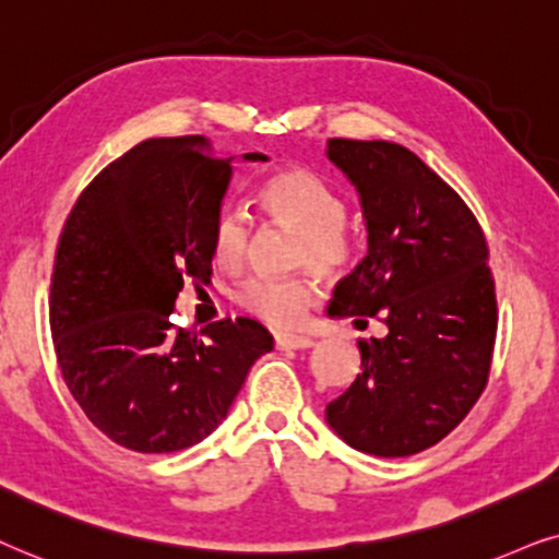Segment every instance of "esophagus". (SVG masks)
<instances>
[{
  "instance_id": "esophagus-1",
  "label": "esophagus",
  "mask_w": 559,
  "mask_h": 559,
  "mask_svg": "<svg viewBox=\"0 0 559 559\" xmlns=\"http://www.w3.org/2000/svg\"><path fill=\"white\" fill-rule=\"evenodd\" d=\"M314 345V340L304 334H275V347L278 349H307Z\"/></svg>"
}]
</instances>
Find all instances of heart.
Wrapping results in <instances>:
<instances>
[{
    "label": "heart",
    "mask_w": 559,
    "mask_h": 559,
    "mask_svg": "<svg viewBox=\"0 0 559 559\" xmlns=\"http://www.w3.org/2000/svg\"><path fill=\"white\" fill-rule=\"evenodd\" d=\"M260 204L271 217L299 233V263L322 273H337L353 255L345 233L347 206L340 191L307 168H284L260 189ZM250 225L242 212L227 210L214 222L212 252L227 271H237L248 258ZM319 299V284L309 275L267 278L255 275L245 281L237 301L252 317L273 326H296Z\"/></svg>",
    "instance_id": "obj_1"
}]
</instances>
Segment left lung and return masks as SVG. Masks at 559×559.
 Segmentation results:
<instances>
[{
    "label": "left lung",
    "instance_id": "obj_1",
    "mask_svg": "<svg viewBox=\"0 0 559 559\" xmlns=\"http://www.w3.org/2000/svg\"><path fill=\"white\" fill-rule=\"evenodd\" d=\"M326 158L355 186L368 233L366 258L334 288L326 317H381L389 334L360 340L362 370L324 419L357 452L416 455L486 389L498 324L486 237L404 145L334 138Z\"/></svg>",
    "mask_w": 559,
    "mask_h": 559
}]
</instances>
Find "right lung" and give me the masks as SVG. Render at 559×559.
Wrapping results in <instances>:
<instances>
[{
  "label": "right lung",
  "mask_w": 559,
  "mask_h": 559,
  "mask_svg": "<svg viewBox=\"0 0 559 559\" xmlns=\"http://www.w3.org/2000/svg\"><path fill=\"white\" fill-rule=\"evenodd\" d=\"M229 183L233 158H214L206 138H153L104 168L66 219L50 286L58 366L88 421L128 450L206 440L273 349L252 319L206 324L204 337L170 324L183 278L212 275Z\"/></svg>",
  "instance_id": "add662e5"
}]
</instances>
